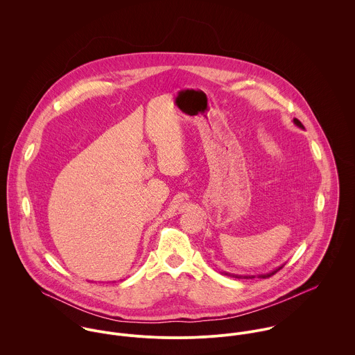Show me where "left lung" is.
Instances as JSON below:
<instances>
[{
  "mask_svg": "<svg viewBox=\"0 0 355 355\" xmlns=\"http://www.w3.org/2000/svg\"><path fill=\"white\" fill-rule=\"evenodd\" d=\"M294 123L300 127V128H304V125H302V123L298 120V119H294ZM283 266H280V268H277L276 270H273V272H270V273H266V275H259L258 277H262V279H265V277H270L272 275H275L277 270H280ZM225 275H228V276H234V277H238V279H241V277H245V279H253L254 276H238V275H230V273H225Z\"/></svg>",
  "mask_w": 355,
  "mask_h": 355,
  "instance_id": "8db88e82",
  "label": "left lung"
}]
</instances>
